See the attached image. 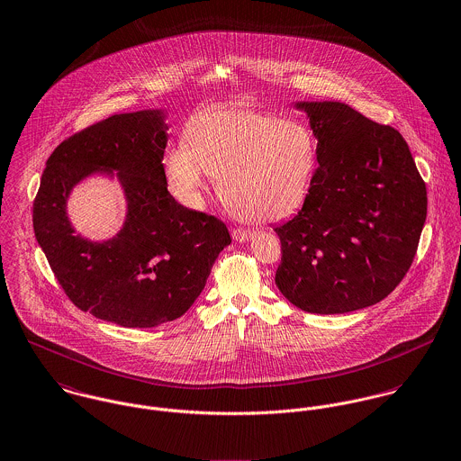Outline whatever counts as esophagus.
<instances>
[{"label": "esophagus", "instance_id": "34e87169", "mask_svg": "<svg viewBox=\"0 0 461 461\" xmlns=\"http://www.w3.org/2000/svg\"><path fill=\"white\" fill-rule=\"evenodd\" d=\"M256 233L253 230H244V228H233L231 230V237L237 240V242H246L249 239H253Z\"/></svg>", "mask_w": 461, "mask_h": 461}]
</instances>
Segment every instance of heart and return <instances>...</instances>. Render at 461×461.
<instances>
[{"label":"heart","instance_id":"heart-1","mask_svg":"<svg viewBox=\"0 0 461 461\" xmlns=\"http://www.w3.org/2000/svg\"><path fill=\"white\" fill-rule=\"evenodd\" d=\"M314 167L316 143L306 125L242 105L194 114L184 143L164 158L166 182L184 203L198 205L208 176H215L224 202L259 221L303 205Z\"/></svg>","mask_w":461,"mask_h":461}]
</instances>
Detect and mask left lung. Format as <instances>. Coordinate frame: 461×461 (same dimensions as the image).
I'll return each mask as SVG.
<instances>
[{
	"mask_svg": "<svg viewBox=\"0 0 461 461\" xmlns=\"http://www.w3.org/2000/svg\"><path fill=\"white\" fill-rule=\"evenodd\" d=\"M318 140L299 213L276 226V285L294 306L339 314L373 306L405 277L426 221V184L391 125L343 103H297Z\"/></svg>",
	"mask_w": 461,
	"mask_h": 461,
	"instance_id": "obj_1",
	"label": "left lung"
}]
</instances>
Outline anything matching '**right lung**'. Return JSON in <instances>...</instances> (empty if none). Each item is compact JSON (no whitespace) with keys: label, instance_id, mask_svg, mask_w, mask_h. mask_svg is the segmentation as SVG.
Masks as SVG:
<instances>
[{"label":"right lung","instance_id":"right-lung-1","mask_svg":"<svg viewBox=\"0 0 461 461\" xmlns=\"http://www.w3.org/2000/svg\"><path fill=\"white\" fill-rule=\"evenodd\" d=\"M166 131L164 113L149 109L113 114L70 136L48 158L33 203L37 242L67 297L122 327L180 318L231 244L222 221L169 194ZM95 170H116L128 200L124 228L104 243L77 236L66 215L69 191Z\"/></svg>","mask_w":461,"mask_h":461}]
</instances>
